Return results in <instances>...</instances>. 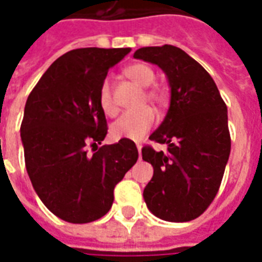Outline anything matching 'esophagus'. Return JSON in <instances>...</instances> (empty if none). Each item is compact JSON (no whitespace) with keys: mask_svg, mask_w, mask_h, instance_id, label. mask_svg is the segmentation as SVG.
<instances>
[{"mask_svg":"<svg viewBox=\"0 0 262 262\" xmlns=\"http://www.w3.org/2000/svg\"><path fill=\"white\" fill-rule=\"evenodd\" d=\"M137 150H139V154H140V151H142V144H139V143H137Z\"/></svg>","mask_w":262,"mask_h":262,"instance_id":"obj_1","label":"esophagus"}]
</instances>
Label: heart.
<instances>
[{
    "label": "heart",
    "instance_id": "b5f03b06",
    "mask_svg": "<svg viewBox=\"0 0 262 262\" xmlns=\"http://www.w3.org/2000/svg\"><path fill=\"white\" fill-rule=\"evenodd\" d=\"M125 74L135 81L137 85L150 86L156 80L154 71L148 66L143 63L129 66L125 70ZM146 98L156 105H164L165 103V92L160 88H148L146 91ZM98 102L103 111V114L114 116L118 112V108L115 105L114 97H112V88L109 80H103L99 92H98ZM156 123V112L150 106L127 111L116 120L112 126V135L116 139H129V140H140L144 137L153 125Z\"/></svg>",
    "mask_w": 262,
    "mask_h": 262
}]
</instances>
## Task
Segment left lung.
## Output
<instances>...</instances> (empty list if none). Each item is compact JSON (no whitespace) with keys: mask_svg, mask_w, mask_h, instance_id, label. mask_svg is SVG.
<instances>
[{"mask_svg":"<svg viewBox=\"0 0 262 262\" xmlns=\"http://www.w3.org/2000/svg\"><path fill=\"white\" fill-rule=\"evenodd\" d=\"M135 59L157 64L171 86L170 109L150 140L167 153L142 148L154 174L144 188L150 212L167 222L199 217L219 191L230 154L227 106L206 70L171 45L142 48Z\"/></svg>","mask_w":262,"mask_h":262,"instance_id":"1","label":"left lung"}]
</instances>
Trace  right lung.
<instances>
[{
	"label": "right lung",
	"instance_id": "right-lung-1",
	"mask_svg": "<svg viewBox=\"0 0 262 262\" xmlns=\"http://www.w3.org/2000/svg\"><path fill=\"white\" fill-rule=\"evenodd\" d=\"M129 52L70 50L46 70L26 101L20 139L28 176L45 206L70 223H90L108 213L116 184L139 159L129 139L98 147L108 133L99 86ZM88 145L97 151L88 155Z\"/></svg>",
	"mask_w": 262,
	"mask_h": 262
}]
</instances>
